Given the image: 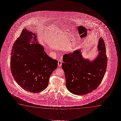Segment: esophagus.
Listing matches in <instances>:
<instances>
[{
  "mask_svg": "<svg viewBox=\"0 0 121 121\" xmlns=\"http://www.w3.org/2000/svg\"><path fill=\"white\" fill-rule=\"evenodd\" d=\"M58 65L59 66H61V65H62V62H61V61L60 60L58 61Z\"/></svg>",
  "mask_w": 121,
  "mask_h": 121,
  "instance_id": "1",
  "label": "esophagus"
}]
</instances>
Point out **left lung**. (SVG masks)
I'll return each instance as SVG.
<instances>
[{
    "instance_id": "8db88e82",
    "label": "left lung",
    "mask_w": 121,
    "mask_h": 121,
    "mask_svg": "<svg viewBox=\"0 0 121 121\" xmlns=\"http://www.w3.org/2000/svg\"><path fill=\"white\" fill-rule=\"evenodd\" d=\"M97 51V56L91 60L83 57L81 49L64 55L62 68L65 72L66 86L72 94H88L96 89L101 83L108 62L105 44L102 38L98 41Z\"/></svg>"
}]
</instances>
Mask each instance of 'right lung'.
Masks as SVG:
<instances>
[{"label":"right lung","instance_id":"right-lung-1","mask_svg":"<svg viewBox=\"0 0 121 121\" xmlns=\"http://www.w3.org/2000/svg\"><path fill=\"white\" fill-rule=\"evenodd\" d=\"M37 35L24 28L13 44L10 61L15 81L33 93L40 92L48 87L50 76L58 65V61L50 57L38 43Z\"/></svg>","mask_w":121,"mask_h":121}]
</instances>
